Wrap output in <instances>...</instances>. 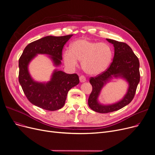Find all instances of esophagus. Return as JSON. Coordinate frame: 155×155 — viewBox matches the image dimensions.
Wrapping results in <instances>:
<instances>
[{"label":"esophagus","instance_id":"1","mask_svg":"<svg viewBox=\"0 0 155 155\" xmlns=\"http://www.w3.org/2000/svg\"><path fill=\"white\" fill-rule=\"evenodd\" d=\"M79 79H80V82H85V81H86V78L84 75H81L79 77Z\"/></svg>","mask_w":155,"mask_h":155}]
</instances>
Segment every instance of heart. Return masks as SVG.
<instances>
[{"label":"heart","mask_w":155,"mask_h":155,"mask_svg":"<svg viewBox=\"0 0 155 155\" xmlns=\"http://www.w3.org/2000/svg\"><path fill=\"white\" fill-rule=\"evenodd\" d=\"M112 55V48L107 43L80 39L71 44L70 50L64 51L63 58L68 68H75L78 60L82 61V68L87 73L97 75L107 68Z\"/></svg>","instance_id":"heart-1"}]
</instances>
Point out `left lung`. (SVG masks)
Returning a JSON list of instances; mask_svg holds the SVG:
<instances>
[{
    "label": "left lung",
    "instance_id": "obj_1",
    "mask_svg": "<svg viewBox=\"0 0 155 155\" xmlns=\"http://www.w3.org/2000/svg\"><path fill=\"white\" fill-rule=\"evenodd\" d=\"M114 47V58L106 70L95 77H91L92 91L88 97V104L91 109L99 113H109L118 110L131 102L134 97L140 80V61L129 45L123 42L107 39ZM112 76L125 78L130 87L127 94L120 101L112 105L103 106L97 101L101 88Z\"/></svg>",
    "mask_w": 155,
    "mask_h": 155
}]
</instances>
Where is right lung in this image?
<instances>
[{"mask_svg": "<svg viewBox=\"0 0 155 155\" xmlns=\"http://www.w3.org/2000/svg\"><path fill=\"white\" fill-rule=\"evenodd\" d=\"M73 35L48 36L29 43L19 60V82L28 101L45 110L54 111L63 107L68 91L80 82L77 74H67L55 70L51 81L46 84L36 82L29 74L28 65L36 54L51 56L56 66L61 64L64 45Z\"/></svg>", "mask_w": 155, "mask_h": 155, "instance_id": "obj_1", "label": "right lung"}]
</instances>
